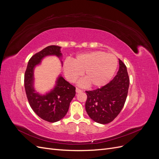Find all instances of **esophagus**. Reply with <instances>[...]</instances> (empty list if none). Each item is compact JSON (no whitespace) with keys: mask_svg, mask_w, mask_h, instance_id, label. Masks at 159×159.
<instances>
[{"mask_svg":"<svg viewBox=\"0 0 159 159\" xmlns=\"http://www.w3.org/2000/svg\"><path fill=\"white\" fill-rule=\"evenodd\" d=\"M75 91H76V92H77V93H80V92H82V90L80 89H79L78 88H76Z\"/></svg>","mask_w":159,"mask_h":159,"instance_id":"1","label":"esophagus"}]
</instances>
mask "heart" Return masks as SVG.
Wrapping results in <instances>:
<instances>
[{"label": "heart", "mask_w": 159, "mask_h": 159, "mask_svg": "<svg viewBox=\"0 0 159 159\" xmlns=\"http://www.w3.org/2000/svg\"><path fill=\"white\" fill-rule=\"evenodd\" d=\"M117 57L102 51L91 52L77 56L74 61L66 60L63 65L64 74L71 82H74L83 75L85 80L80 84H89L91 87L99 88L107 84L117 68Z\"/></svg>", "instance_id": "heart-1"}]
</instances>
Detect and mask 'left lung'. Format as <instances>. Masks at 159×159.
Segmentation results:
<instances>
[{"label":"left lung","mask_w":159,"mask_h":159,"mask_svg":"<svg viewBox=\"0 0 159 159\" xmlns=\"http://www.w3.org/2000/svg\"><path fill=\"white\" fill-rule=\"evenodd\" d=\"M119 69L114 78L103 87L85 91V110L89 117L101 124L113 121L121 112L127 99L129 78L127 67L119 60Z\"/></svg>","instance_id":"1"}]
</instances>
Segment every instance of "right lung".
<instances>
[{
    "label": "right lung",
    "mask_w": 159,
    "mask_h": 159,
    "mask_svg": "<svg viewBox=\"0 0 159 159\" xmlns=\"http://www.w3.org/2000/svg\"><path fill=\"white\" fill-rule=\"evenodd\" d=\"M60 48L57 46H49L33 55L25 74V88L31 108L38 116L50 123L58 121L64 117L71 101L75 95V88L60 75L54 88L45 95H40L34 88V70L47 56L61 57Z\"/></svg>",
    "instance_id": "add662e5"
}]
</instances>
